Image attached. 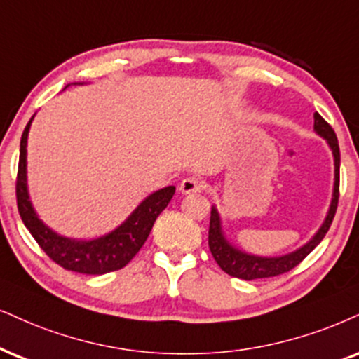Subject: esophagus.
Instances as JSON below:
<instances>
[{"label":"esophagus","mask_w":359,"mask_h":359,"mask_svg":"<svg viewBox=\"0 0 359 359\" xmlns=\"http://www.w3.org/2000/svg\"><path fill=\"white\" fill-rule=\"evenodd\" d=\"M203 189H205V183H203L201 180L193 178V176H189V178H184L180 183V193L181 194H196V193H201Z\"/></svg>","instance_id":"34e87169"}]
</instances>
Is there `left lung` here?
Returning a JSON list of instances; mask_svg holds the SVG:
<instances>
[{
    "instance_id": "8db88e82",
    "label": "left lung",
    "mask_w": 359,
    "mask_h": 359,
    "mask_svg": "<svg viewBox=\"0 0 359 359\" xmlns=\"http://www.w3.org/2000/svg\"><path fill=\"white\" fill-rule=\"evenodd\" d=\"M315 118V126L313 130L318 136H321L326 141V144L330 146L331 154H333L334 161V183H333V194H331V203L328 208V213H326L325 219H323L321 226L318 228V231L313 234L309 240L296 248L294 251H290L286 255L280 256H259L253 253H246V251L240 250L238 246H234L229 238L224 233L223 219L218 211L216 205L211 206V219H210V236H208V245H210L211 255L218 266L223 269L224 273H228L229 276L241 278V280L251 281L258 280V278H271L283 274L290 269H293L296 264H299L306 256L311 253L315 248L320 245L325 234L328 233L331 226V221L334 218L336 208H338V198H339V146L338 138H336L333 128L323 119L320 114H313Z\"/></svg>"
}]
</instances>
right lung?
I'll return each mask as SVG.
<instances>
[{"mask_svg":"<svg viewBox=\"0 0 359 359\" xmlns=\"http://www.w3.org/2000/svg\"><path fill=\"white\" fill-rule=\"evenodd\" d=\"M83 85V83H74ZM69 86V85H68ZM34 114L26 125L20 143V166H18L16 200L18 211L25 226L55 263L69 271L83 274H104L126 266L148 240L154 221L171 201L175 187H166L153 191L144 198L130 216L111 231L91 238L78 240L60 234L39 218L28 189V135Z\"/></svg>","mask_w":359,"mask_h":359,"instance_id":"obj_1","label":"right lung"}]
</instances>
